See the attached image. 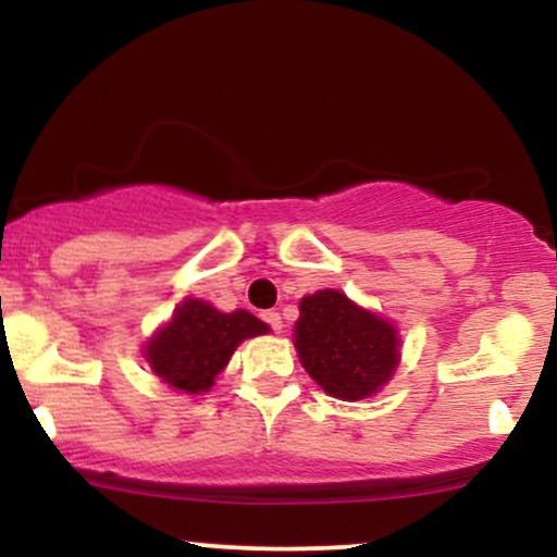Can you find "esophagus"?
Masks as SVG:
<instances>
[{"mask_svg": "<svg viewBox=\"0 0 557 557\" xmlns=\"http://www.w3.org/2000/svg\"><path fill=\"white\" fill-rule=\"evenodd\" d=\"M264 322L270 324L274 332H283V317H280L277 311H264Z\"/></svg>", "mask_w": 557, "mask_h": 557, "instance_id": "esophagus-1", "label": "esophagus"}]
</instances>
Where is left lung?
<instances>
[{
  "mask_svg": "<svg viewBox=\"0 0 557 557\" xmlns=\"http://www.w3.org/2000/svg\"><path fill=\"white\" fill-rule=\"evenodd\" d=\"M293 327L300 367L324 393L341 400L372 398L400 363L398 327L327 287L300 298Z\"/></svg>",
  "mask_w": 557,
  "mask_h": 557,
  "instance_id": "8db88e82",
  "label": "left lung"
}]
</instances>
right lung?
<instances>
[{"label":"right lung","mask_w":557,"mask_h":557,"mask_svg":"<svg viewBox=\"0 0 557 557\" xmlns=\"http://www.w3.org/2000/svg\"><path fill=\"white\" fill-rule=\"evenodd\" d=\"M251 311L214 309L201 298H185L144 345V359L164 385L185 395L209 393L230 356L248 337L267 335Z\"/></svg>","instance_id":"1"}]
</instances>
